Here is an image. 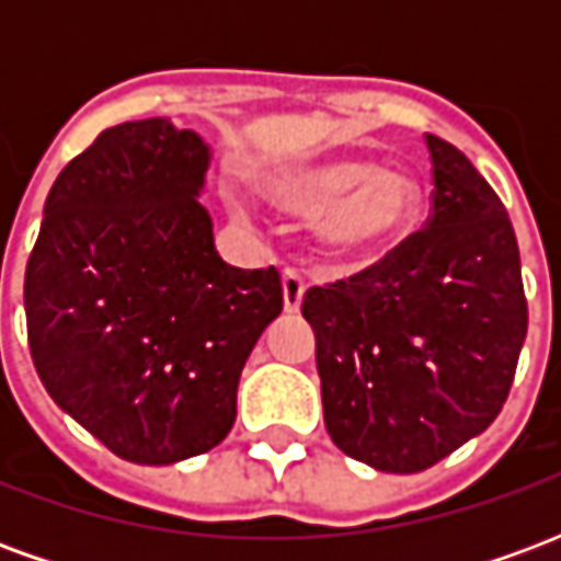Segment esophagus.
I'll list each match as a JSON object with an SVG mask.
<instances>
[{"instance_id": "34e87169", "label": "esophagus", "mask_w": 561, "mask_h": 561, "mask_svg": "<svg viewBox=\"0 0 561 561\" xmlns=\"http://www.w3.org/2000/svg\"><path fill=\"white\" fill-rule=\"evenodd\" d=\"M306 294V282L297 270H285L282 273V300H285V312H300Z\"/></svg>"}]
</instances>
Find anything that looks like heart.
Here are the masks:
<instances>
[{
  "instance_id": "obj_1",
  "label": "heart",
  "mask_w": 561,
  "mask_h": 561,
  "mask_svg": "<svg viewBox=\"0 0 561 561\" xmlns=\"http://www.w3.org/2000/svg\"><path fill=\"white\" fill-rule=\"evenodd\" d=\"M270 197L291 216H317L318 243L342 264H364L412 237L423 213V185L402 168L340 156L276 171Z\"/></svg>"
}]
</instances>
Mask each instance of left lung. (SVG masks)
<instances>
[{"label": "left lung", "mask_w": 561, "mask_h": 561, "mask_svg": "<svg viewBox=\"0 0 561 561\" xmlns=\"http://www.w3.org/2000/svg\"><path fill=\"white\" fill-rule=\"evenodd\" d=\"M426 231L304 297L330 438L390 474L430 469L495 421L529 328L507 209L454 144L426 135Z\"/></svg>", "instance_id": "left-lung-1"}]
</instances>
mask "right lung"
I'll return each mask as SVG.
<instances>
[{"label":"right lung","mask_w":561,"mask_h":561,"mask_svg":"<svg viewBox=\"0 0 561 561\" xmlns=\"http://www.w3.org/2000/svg\"><path fill=\"white\" fill-rule=\"evenodd\" d=\"M213 149L149 116L102 131L44 201L26 264L32 364L116 457L171 466L231 433L249 354L282 312L276 267L221 261L197 201Z\"/></svg>","instance_id":"obj_1"}]
</instances>
